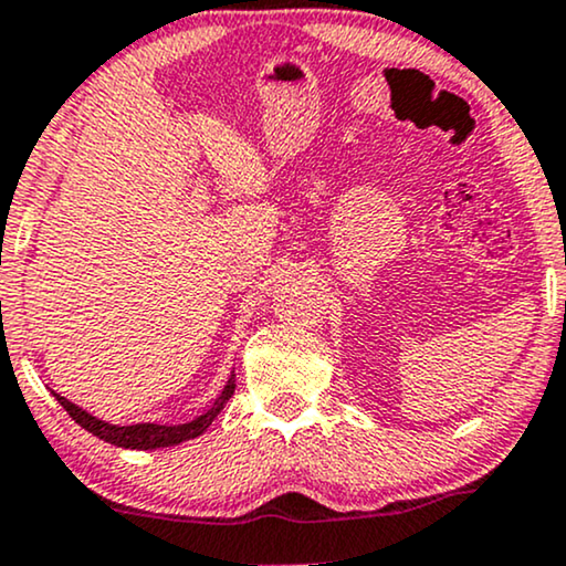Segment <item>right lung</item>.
<instances>
[{
	"label": "right lung",
	"instance_id": "1",
	"mask_svg": "<svg viewBox=\"0 0 566 566\" xmlns=\"http://www.w3.org/2000/svg\"><path fill=\"white\" fill-rule=\"evenodd\" d=\"M234 395V381L230 378L224 386V391H221L217 402H213L211 410H206L203 415H198L196 420H190V423H182V426H159V423H138V426H112V423H104V420L93 418L91 412L81 410V407L70 402V399H64L60 395L56 397V402H60L64 410H67L70 418L75 420L77 426L85 428V431L98 436L102 441H109L114 447H125V449H159V447H175V443H182L188 439H196L213 423V418L221 412V407L227 405V399Z\"/></svg>",
	"mask_w": 566,
	"mask_h": 566
}]
</instances>
